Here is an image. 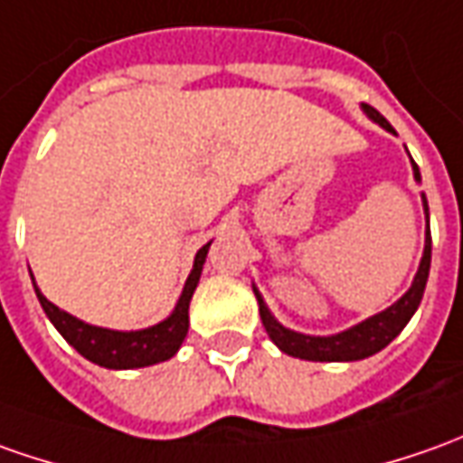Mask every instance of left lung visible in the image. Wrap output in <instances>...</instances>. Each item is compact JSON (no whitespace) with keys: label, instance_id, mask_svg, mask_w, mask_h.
<instances>
[{"label":"left lung","instance_id":"8db88e82","mask_svg":"<svg viewBox=\"0 0 463 463\" xmlns=\"http://www.w3.org/2000/svg\"><path fill=\"white\" fill-rule=\"evenodd\" d=\"M364 113L383 126L392 131V126L388 124V118L380 111H375L373 106H363ZM413 172H416V179H420V172L418 166L413 165ZM423 207H426V218H429V203H426V194H423ZM430 271V228L426 231V250H423V258H420V269L416 273V281L408 288L398 304H392L390 309L380 311L375 317L364 319L363 324L352 326L342 335H335V337H309V335H298V332H291L281 324L276 322L271 317V311L266 309L263 298L258 294V309H260V322L266 326L269 337L273 339V345L279 347L286 354L291 357H301V360H314V363H352V360H364L370 354H375L383 347H388L392 339L401 335L405 324L411 322V317L416 314L418 304L423 298V291H426V281H429Z\"/></svg>","mask_w":463,"mask_h":463}]
</instances>
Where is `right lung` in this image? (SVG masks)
Masks as SVG:
<instances>
[{
	"label": "right lung",
	"mask_w": 463,
	"mask_h": 463,
	"mask_svg": "<svg viewBox=\"0 0 463 463\" xmlns=\"http://www.w3.org/2000/svg\"><path fill=\"white\" fill-rule=\"evenodd\" d=\"M210 243L203 245L194 256V269H192L190 279L184 284V291L179 297L175 311L166 317L165 322L141 329V332H113V329H100V326H90V324L80 322L71 317L68 311L58 309L55 304H50L40 288L34 286L37 298L43 304V309L50 317V322L55 324L60 335L65 337L68 345H73L75 350L80 352L86 360L109 367V370H131V367H146V364H156L169 360L179 345L187 337V326H190V298L197 288L200 273H203V263H205Z\"/></svg>",
	"instance_id": "obj_1"
}]
</instances>
